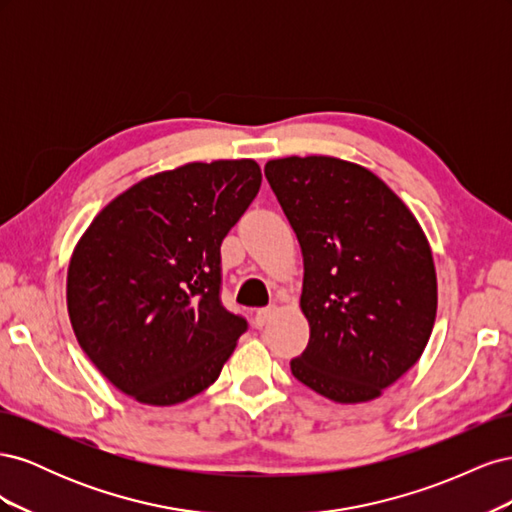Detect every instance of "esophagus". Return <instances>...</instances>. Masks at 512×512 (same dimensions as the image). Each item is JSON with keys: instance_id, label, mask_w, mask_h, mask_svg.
<instances>
[{"instance_id": "obj_1", "label": "esophagus", "mask_w": 512, "mask_h": 512, "mask_svg": "<svg viewBox=\"0 0 512 512\" xmlns=\"http://www.w3.org/2000/svg\"><path fill=\"white\" fill-rule=\"evenodd\" d=\"M273 314H275V307L258 309V312H256V324H258V327H267V324H269L271 318H273Z\"/></svg>"}]
</instances>
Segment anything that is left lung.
Wrapping results in <instances>:
<instances>
[{"instance_id": "left-lung-1", "label": "left lung", "mask_w": 512, "mask_h": 512, "mask_svg": "<svg viewBox=\"0 0 512 512\" xmlns=\"http://www.w3.org/2000/svg\"><path fill=\"white\" fill-rule=\"evenodd\" d=\"M303 254L309 344L294 378L337 404H365L421 359L438 309L425 232L361 164L290 156L265 166Z\"/></svg>"}]
</instances>
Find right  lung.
<instances>
[{
	"mask_svg": "<svg viewBox=\"0 0 512 512\" xmlns=\"http://www.w3.org/2000/svg\"><path fill=\"white\" fill-rule=\"evenodd\" d=\"M254 160L190 162L113 198L66 280L76 339L138 404L175 406L218 380L247 329L220 303V245L260 190Z\"/></svg>",
	"mask_w": 512,
	"mask_h": 512,
	"instance_id": "right-lung-1",
	"label": "right lung"
}]
</instances>
